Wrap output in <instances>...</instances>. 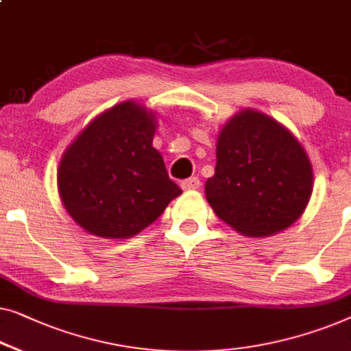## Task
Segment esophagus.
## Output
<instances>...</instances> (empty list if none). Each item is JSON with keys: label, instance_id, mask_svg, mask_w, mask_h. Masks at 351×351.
Segmentation results:
<instances>
[{"label": "esophagus", "instance_id": "1", "mask_svg": "<svg viewBox=\"0 0 351 351\" xmlns=\"http://www.w3.org/2000/svg\"><path fill=\"white\" fill-rule=\"evenodd\" d=\"M180 186L184 190H197L201 186V180L197 177H190V179H185L180 182Z\"/></svg>", "mask_w": 351, "mask_h": 351}]
</instances>
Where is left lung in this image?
<instances>
[{
	"label": "left lung",
	"mask_w": 351,
	"mask_h": 351,
	"mask_svg": "<svg viewBox=\"0 0 351 351\" xmlns=\"http://www.w3.org/2000/svg\"><path fill=\"white\" fill-rule=\"evenodd\" d=\"M313 172L296 138L271 117L243 110L217 142L206 196L218 218L245 236H271L301 217Z\"/></svg>",
	"instance_id": "obj_1"
}]
</instances>
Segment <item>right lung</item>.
<instances>
[{
    "label": "right lung",
    "instance_id": "1",
    "mask_svg": "<svg viewBox=\"0 0 351 351\" xmlns=\"http://www.w3.org/2000/svg\"><path fill=\"white\" fill-rule=\"evenodd\" d=\"M155 117L133 101L101 114L64 152L58 190L90 234L126 239L158 218L182 190L152 147Z\"/></svg>",
    "mask_w": 351,
    "mask_h": 351
}]
</instances>
